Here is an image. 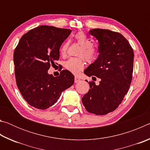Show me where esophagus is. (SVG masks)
I'll list each match as a JSON object with an SVG mask.
<instances>
[{"instance_id":"esophagus-1","label":"esophagus","mask_w":150,"mask_h":150,"mask_svg":"<svg viewBox=\"0 0 150 150\" xmlns=\"http://www.w3.org/2000/svg\"><path fill=\"white\" fill-rule=\"evenodd\" d=\"M80 81H81V79H80V78H79V77H75V83H76L79 82Z\"/></svg>"}]
</instances>
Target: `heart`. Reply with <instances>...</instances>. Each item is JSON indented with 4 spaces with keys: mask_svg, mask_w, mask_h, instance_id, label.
<instances>
[{
    "mask_svg": "<svg viewBox=\"0 0 150 150\" xmlns=\"http://www.w3.org/2000/svg\"><path fill=\"white\" fill-rule=\"evenodd\" d=\"M74 38L76 42L81 46V50L79 53V56H83L85 59L91 62L95 59L97 50L96 47L93 45V42L90 38L83 32H78L74 35ZM68 46V42H64L60 47L59 52L62 55L67 54ZM65 68L73 74H79L85 67V62L82 58L79 57H71L65 62Z\"/></svg>",
    "mask_w": 150,
    "mask_h": 150,
    "instance_id": "obj_1",
    "label": "heart"
}]
</instances>
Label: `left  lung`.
Here are the masks:
<instances>
[{
  "instance_id": "left-lung-1",
  "label": "left lung",
  "mask_w": 150,
  "mask_h": 150,
  "mask_svg": "<svg viewBox=\"0 0 150 150\" xmlns=\"http://www.w3.org/2000/svg\"><path fill=\"white\" fill-rule=\"evenodd\" d=\"M89 34L98 41L99 54L84 73L100 81L98 85L89 82L90 89L82 103L88 112L105 115L117 108L128 93L132 79L134 52L120 33L96 28Z\"/></svg>"
}]
</instances>
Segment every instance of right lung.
<instances>
[{"label":"right lung","mask_w":150,"mask_h":150,"mask_svg":"<svg viewBox=\"0 0 150 150\" xmlns=\"http://www.w3.org/2000/svg\"><path fill=\"white\" fill-rule=\"evenodd\" d=\"M71 30L40 26L23 35L14 52L17 87L25 100L45 110L57 102L63 91L74 83V75L65 69L55 77L50 65L59 59V47Z\"/></svg>","instance_id":"right-lung-1"}]
</instances>
